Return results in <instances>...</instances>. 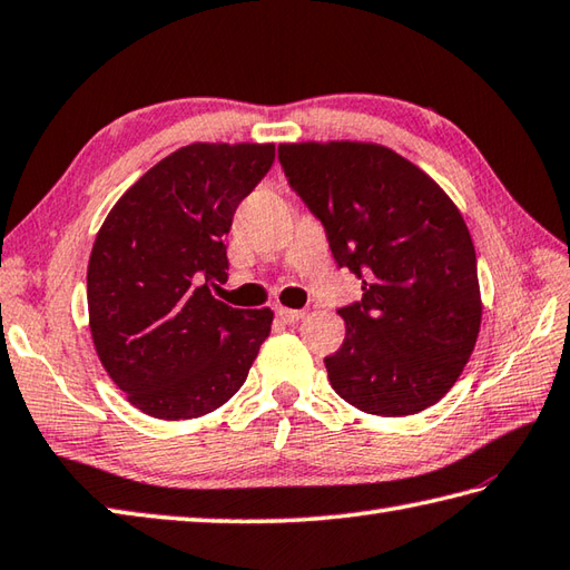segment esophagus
I'll use <instances>...</instances> for the list:
<instances>
[{
	"instance_id": "esophagus-1",
	"label": "esophagus",
	"mask_w": 570,
	"mask_h": 570,
	"mask_svg": "<svg viewBox=\"0 0 570 570\" xmlns=\"http://www.w3.org/2000/svg\"><path fill=\"white\" fill-rule=\"evenodd\" d=\"M304 316H306V311H301V308H284V306L276 308V318L284 321V323H296Z\"/></svg>"
}]
</instances>
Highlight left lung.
Here are the masks:
<instances>
[{
  "label": "left lung",
  "mask_w": 570,
  "mask_h": 570,
  "mask_svg": "<svg viewBox=\"0 0 570 570\" xmlns=\"http://www.w3.org/2000/svg\"><path fill=\"white\" fill-rule=\"evenodd\" d=\"M288 187L308 207L338 269L363 282L338 308L333 390L367 415L405 417L438 403L479 336L476 254L460 209L403 155L371 142L278 145Z\"/></svg>",
  "instance_id": "obj_1"
}]
</instances>
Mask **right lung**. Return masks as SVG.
Masks as SVG:
<instances>
[{"instance_id": "obj_1", "label": "right lung", "mask_w": 570, "mask_h": 570, "mask_svg": "<svg viewBox=\"0 0 570 570\" xmlns=\"http://www.w3.org/2000/svg\"><path fill=\"white\" fill-rule=\"evenodd\" d=\"M274 165V145L195 142L167 155L110 209L88 262L100 363L145 415L193 420L249 375L269 308L215 298L234 212Z\"/></svg>"}]
</instances>
